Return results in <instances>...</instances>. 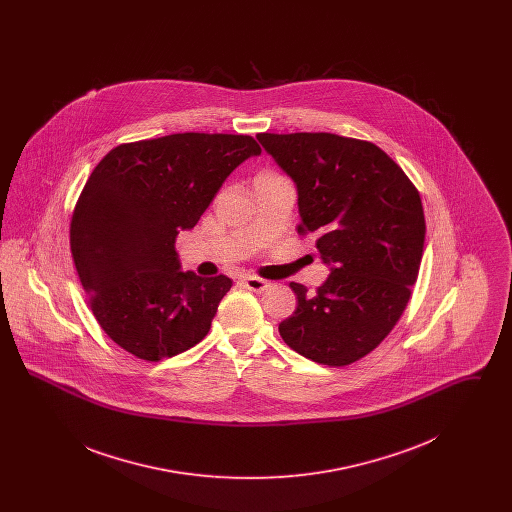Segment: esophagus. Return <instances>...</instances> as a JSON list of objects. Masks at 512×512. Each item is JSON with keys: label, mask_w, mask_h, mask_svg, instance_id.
I'll list each match as a JSON object with an SVG mask.
<instances>
[{"label": "esophagus", "mask_w": 512, "mask_h": 512, "mask_svg": "<svg viewBox=\"0 0 512 512\" xmlns=\"http://www.w3.org/2000/svg\"><path fill=\"white\" fill-rule=\"evenodd\" d=\"M242 284H244L245 290H249V292H265L268 288L267 280H263V278H257V276H244L242 278Z\"/></svg>", "instance_id": "34e87169"}]
</instances>
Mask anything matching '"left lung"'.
<instances>
[{
    "instance_id": "1",
    "label": "left lung",
    "mask_w": 512,
    "mask_h": 512,
    "mask_svg": "<svg viewBox=\"0 0 512 512\" xmlns=\"http://www.w3.org/2000/svg\"><path fill=\"white\" fill-rule=\"evenodd\" d=\"M297 190L299 232H315L330 276L317 292L292 282L297 309L278 330L299 355L328 366L359 361L403 315L426 222L401 167L374 144L328 132L259 134Z\"/></svg>"
}]
</instances>
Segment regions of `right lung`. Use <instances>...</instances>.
<instances>
[{
	"instance_id": "1",
	"label": "right lung",
	"mask_w": 512,
	"mask_h": 512,
	"mask_svg": "<svg viewBox=\"0 0 512 512\" xmlns=\"http://www.w3.org/2000/svg\"><path fill=\"white\" fill-rule=\"evenodd\" d=\"M257 155L251 136L186 132L124 144L99 161L74 209L71 251L94 317L122 349L159 361L207 336L232 280L184 272L174 240Z\"/></svg>"
}]
</instances>
